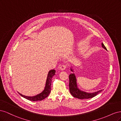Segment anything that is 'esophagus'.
Returning a JSON list of instances; mask_svg holds the SVG:
<instances>
[{
    "label": "esophagus",
    "mask_w": 121,
    "mask_h": 121,
    "mask_svg": "<svg viewBox=\"0 0 121 121\" xmlns=\"http://www.w3.org/2000/svg\"><path fill=\"white\" fill-rule=\"evenodd\" d=\"M65 68H66V65H60V70H61V71L64 70V69H65Z\"/></svg>",
    "instance_id": "obj_1"
}]
</instances>
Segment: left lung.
<instances>
[{
	"mask_svg": "<svg viewBox=\"0 0 121 121\" xmlns=\"http://www.w3.org/2000/svg\"><path fill=\"white\" fill-rule=\"evenodd\" d=\"M101 45L104 49L107 50L106 47L102 43H101ZM71 70L72 72H74V70L72 68H71ZM69 90L73 96L75 98L81 99L92 98L95 96L96 95L102 91V90H100L93 93H88L79 89L78 87L77 84V79L74 73L71 74L69 75Z\"/></svg>",
	"mask_w": 121,
	"mask_h": 121,
	"instance_id": "obj_1",
	"label": "left lung"
}]
</instances>
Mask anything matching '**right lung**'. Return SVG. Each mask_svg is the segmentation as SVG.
I'll list each match as a JSON object with an SVG mask.
<instances>
[{
    "label": "right lung",
    "mask_w": 121,
    "mask_h": 121,
    "mask_svg": "<svg viewBox=\"0 0 121 121\" xmlns=\"http://www.w3.org/2000/svg\"><path fill=\"white\" fill-rule=\"evenodd\" d=\"M55 73H56V70L53 69H51V70L49 71L48 75H47L45 88L42 92H41L40 93L36 95H34L33 96H28L24 95L20 93L19 92L18 93H19L20 95H21L24 98L30 101H38V100L41 101L44 99H45V98H46L47 96H48V95L50 93L51 85H52V77L56 74H55Z\"/></svg>",
    "instance_id": "obj_1"
}]
</instances>
